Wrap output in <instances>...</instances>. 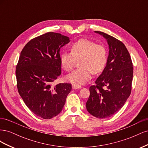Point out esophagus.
<instances>
[{"label": "esophagus", "instance_id": "1", "mask_svg": "<svg viewBox=\"0 0 148 148\" xmlns=\"http://www.w3.org/2000/svg\"><path fill=\"white\" fill-rule=\"evenodd\" d=\"M81 85L77 84H72V88L74 89H80L82 88Z\"/></svg>", "mask_w": 148, "mask_h": 148}]
</instances>
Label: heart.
Returning a JSON list of instances; mask_svg holds the SVG:
<instances>
[{"label":"heart","instance_id":"heart-1","mask_svg":"<svg viewBox=\"0 0 148 148\" xmlns=\"http://www.w3.org/2000/svg\"><path fill=\"white\" fill-rule=\"evenodd\" d=\"M79 68L66 76L67 82L83 84L91 78L92 73H100L105 68L107 52L104 46L87 39H81L71 46V52H62L60 62L62 68L69 71L73 68L77 61Z\"/></svg>","mask_w":148,"mask_h":148}]
</instances>
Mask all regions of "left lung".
Here are the masks:
<instances>
[{
	"mask_svg": "<svg viewBox=\"0 0 148 148\" xmlns=\"http://www.w3.org/2000/svg\"><path fill=\"white\" fill-rule=\"evenodd\" d=\"M95 33L107 40L109 56L96 85L89 88L90 95L86 107L88 112L95 117L106 119L122 109L130 95L133 67L131 57L122 42L101 31Z\"/></svg>",
	"mask_w": 148,
	"mask_h": 148,
	"instance_id": "8db88e82",
	"label": "left lung"
}]
</instances>
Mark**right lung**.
Returning <instances> with one entry per match:
<instances>
[{"label": "right lung", "mask_w": 148, "mask_h": 148, "mask_svg": "<svg viewBox=\"0 0 148 148\" xmlns=\"http://www.w3.org/2000/svg\"><path fill=\"white\" fill-rule=\"evenodd\" d=\"M70 41L65 36L49 32L31 39L20 53L16 67L18 91L29 109L44 119L60 113L71 90L70 83L52 86L61 74L60 50Z\"/></svg>", "instance_id": "right-lung-1"}]
</instances>
